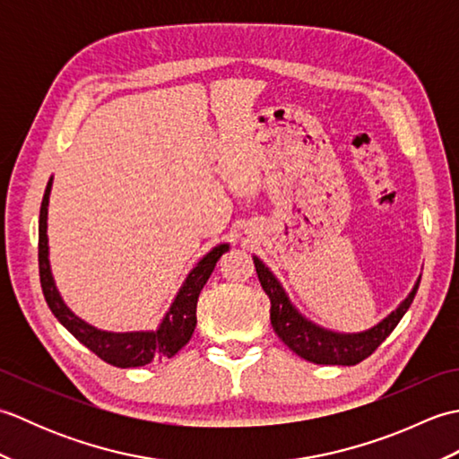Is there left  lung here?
<instances>
[{"label":"left lung","instance_id":"left-lung-1","mask_svg":"<svg viewBox=\"0 0 459 459\" xmlns=\"http://www.w3.org/2000/svg\"><path fill=\"white\" fill-rule=\"evenodd\" d=\"M256 274L262 284V290L270 298V321L278 337L294 351L301 359L316 365H343L351 367L373 355L377 347L393 333L398 321L411 307L412 299L420 286V280L416 281L411 294L398 306L391 316L385 317L378 325L370 327L363 333H333L316 324H311L299 311L291 306L284 288L280 286L276 276L262 264V260L255 256Z\"/></svg>","mask_w":459,"mask_h":459}]
</instances>
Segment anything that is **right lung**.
<instances>
[{
	"instance_id": "right-lung-1",
	"label": "right lung",
	"mask_w": 459,
	"mask_h": 459,
	"mask_svg": "<svg viewBox=\"0 0 459 459\" xmlns=\"http://www.w3.org/2000/svg\"><path fill=\"white\" fill-rule=\"evenodd\" d=\"M53 179H48L43 195L41 212H39V276H41L43 296L47 306L51 307L55 317L89 347L94 355H99L108 365L128 368L143 367L152 360H161L173 357L181 347L189 343V339L197 325V299L203 286L207 284L211 272L217 266V260L229 250V245L214 247L207 256L195 266L189 276L185 278L181 290L175 296L168 314H165L160 327L155 331H132V333H112V331H100L86 321L76 317L71 309L65 306L55 286V280L48 266V245H47V207L48 193H51Z\"/></svg>"
}]
</instances>
